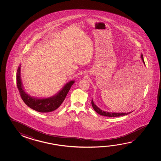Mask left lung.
I'll list each match as a JSON object with an SVG mask.
<instances>
[{
  "mask_svg": "<svg viewBox=\"0 0 161 161\" xmlns=\"http://www.w3.org/2000/svg\"><path fill=\"white\" fill-rule=\"evenodd\" d=\"M141 57L142 59V62L144 64H145V62L144 61V59H143V56L142 54L141 55ZM92 108L94 109V111L97 112V114H99L102 116H106V117H119V116H125L127 114H131V112H129V113H112V112H105V111H102L101 110L100 108H98L97 106L95 105L94 103L93 102V100H92Z\"/></svg>",
  "mask_w": 161,
  "mask_h": 161,
  "instance_id": "8db88e82",
  "label": "left lung"
}]
</instances>
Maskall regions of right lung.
Returning a JSON list of instances; mask_svg holds the SVG:
<instances>
[{
	"mask_svg": "<svg viewBox=\"0 0 161 161\" xmlns=\"http://www.w3.org/2000/svg\"><path fill=\"white\" fill-rule=\"evenodd\" d=\"M20 71L21 67H19L17 73V86L21 98L27 106L39 112H50L59 108L61 104L63 103L72 85L75 82L74 81L69 82L57 95L53 97L44 99H37L30 97L24 91L20 76Z\"/></svg>",
	"mask_w": 161,
	"mask_h": 161,
	"instance_id": "1",
	"label": "right lung"
}]
</instances>
